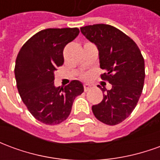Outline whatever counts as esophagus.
Instances as JSON below:
<instances>
[{
    "instance_id": "esophagus-1",
    "label": "esophagus",
    "mask_w": 160,
    "mask_h": 160,
    "mask_svg": "<svg viewBox=\"0 0 160 160\" xmlns=\"http://www.w3.org/2000/svg\"><path fill=\"white\" fill-rule=\"evenodd\" d=\"M91 89V86L89 84H84V91L85 92H88Z\"/></svg>"
}]
</instances>
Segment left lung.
<instances>
[{
	"label": "left lung",
	"instance_id": "8db88e82",
	"mask_svg": "<svg viewBox=\"0 0 160 160\" xmlns=\"http://www.w3.org/2000/svg\"><path fill=\"white\" fill-rule=\"evenodd\" d=\"M80 32L98 49L101 77L111 84L101 88L103 100L92 105L98 120L108 125L122 122L132 113L141 97L145 80V62L137 44L120 30L97 24L81 27Z\"/></svg>",
	"mask_w": 160,
	"mask_h": 160
}]
</instances>
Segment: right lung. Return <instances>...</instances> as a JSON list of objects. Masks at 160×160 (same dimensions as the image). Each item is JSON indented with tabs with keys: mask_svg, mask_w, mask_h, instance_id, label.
Masks as SVG:
<instances>
[{
	"mask_svg": "<svg viewBox=\"0 0 160 160\" xmlns=\"http://www.w3.org/2000/svg\"><path fill=\"white\" fill-rule=\"evenodd\" d=\"M79 33L78 28L42 30L17 56L14 74L19 93L31 114L42 123L55 125L66 120L74 98L84 92L79 80L64 87L54 85V73L64 62V47Z\"/></svg>",
	"mask_w": 160,
	"mask_h": 160,
	"instance_id": "1",
	"label": "right lung"
}]
</instances>
